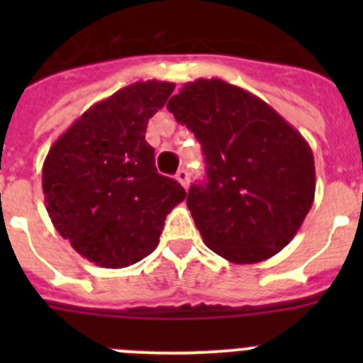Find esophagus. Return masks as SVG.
<instances>
[{
	"mask_svg": "<svg viewBox=\"0 0 363 363\" xmlns=\"http://www.w3.org/2000/svg\"><path fill=\"white\" fill-rule=\"evenodd\" d=\"M176 179H178L179 184H182V187L189 189V172H187V169H179V171L176 172Z\"/></svg>",
	"mask_w": 363,
	"mask_h": 363,
	"instance_id": "obj_1",
	"label": "esophagus"
}]
</instances>
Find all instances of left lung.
Masks as SVG:
<instances>
[{
	"instance_id": "obj_1",
	"label": "left lung",
	"mask_w": 363,
	"mask_h": 363,
	"mask_svg": "<svg viewBox=\"0 0 363 363\" xmlns=\"http://www.w3.org/2000/svg\"><path fill=\"white\" fill-rule=\"evenodd\" d=\"M167 108L205 154L207 182L187 196L205 245L233 264L280 252L314 201L309 143L264 99L218 78L185 83Z\"/></svg>"
}]
</instances>
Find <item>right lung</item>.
<instances>
[{
    "mask_svg": "<svg viewBox=\"0 0 363 363\" xmlns=\"http://www.w3.org/2000/svg\"><path fill=\"white\" fill-rule=\"evenodd\" d=\"M174 83L136 82L86 108L43 163L47 213L72 249L92 264L121 269L156 249L167 214L187 192L158 174L147 143L150 118Z\"/></svg>",
    "mask_w": 363,
    "mask_h": 363,
    "instance_id": "1",
    "label": "right lung"
}]
</instances>
